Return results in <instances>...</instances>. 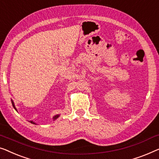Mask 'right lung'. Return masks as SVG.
<instances>
[{"label": "right lung", "instance_id": "right-lung-1", "mask_svg": "<svg viewBox=\"0 0 159 159\" xmlns=\"http://www.w3.org/2000/svg\"><path fill=\"white\" fill-rule=\"evenodd\" d=\"M11 103H12V105H13V108H14V109H15V110H16V111H17V109H16V107H15L14 102H13V100H11ZM59 116H60V115H59V114H58V115H56V116H54V117H53V120H57V118H59ZM29 122H30V123H32V124H36L35 123H34V121H32V120H29Z\"/></svg>", "mask_w": 159, "mask_h": 159}]
</instances>
